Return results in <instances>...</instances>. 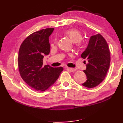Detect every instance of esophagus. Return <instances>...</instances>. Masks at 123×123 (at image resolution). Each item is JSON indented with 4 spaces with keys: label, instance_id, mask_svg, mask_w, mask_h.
I'll return each instance as SVG.
<instances>
[{
    "label": "esophagus",
    "instance_id": "34e87169",
    "mask_svg": "<svg viewBox=\"0 0 123 123\" xmlns=\"http://www.w3.org/2000/svg\"><path fill=\"white\" fill-rule=\"evenodd\" d=\"M66 68H67V69L68 70H70V72H75V71H76V69H75V68H68V67H67Z\"/></svg>",
    "mask_w": 123,
    "mask_h": 123
}]
</instances>
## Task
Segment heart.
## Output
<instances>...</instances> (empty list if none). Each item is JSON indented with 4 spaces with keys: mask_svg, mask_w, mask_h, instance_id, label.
I'll return each instance as SVG.
<instances>
[{
    "mask_svg": "<svg viewBox=\"0 0 123 123\" xmlns=\"http://www.w3.org/2000/svg\"><path fill=\"white\" fill-rule=\"evenodd\" d=\"M64 34L69 37L74 43L77 42L79 45L81 44V40L82 39V36L81 33L78 30L75 29H68V30L64 31ZM56 42L57 39H55L54 43H56Z\"/></svg>",
    "mask_w": 123,
    "mask_h": 123,
    "instance_id": "1",
    "label": "heart"
}]
</instances>
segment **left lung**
Returning <instances> with one entry per match:
<instances>
[{
  "instance_id": "obj_1",
  "label": "left lung",
  "mask_w": 123,
  "mask_h": 123,
  "mask_svg": "<svg viewBox=\"0 0 123 123\" xmlns=\"http://www.w3.org/2000/svg\"><path fill=\"white\" fill-rule=\"evenodd\" d=\"M81 56L87 61L86 69L84 70L87 80L82 86L87 88L97 86L105 78L111 61L109 48L105 38L99 34L92 36Z\"/></svg>"
}]
</instances>
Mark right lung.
I'll use <instances>...</instances> for the list:
<instances>
[{
    "label": "right lung",
    "instance_id": "1",
    "mask_svg": "<svg viewBox=\"0 0 123 123\" xmlns=\"http://www.w3.org/2000/svg\"><path fill=\"white\" fill-rule=\"evenodd\" d=\"M54 28H47L32 33L25 39L18 54V68L25 82L36 91H45L59 78L63 68L43 66L44 55H49V37Z\"/></svg>",
    "mask_w": 123,
    "mask_h": 123
}]
</instances>
